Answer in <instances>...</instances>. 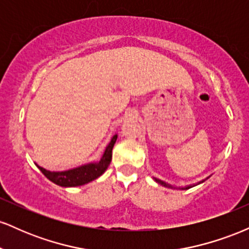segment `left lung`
<instances>
[{"label": "left lung", "mask_w": 249, "mask_h": 249, "mask_svg": "<svg viewBox=\"0 0 249 249\" xmlns=\"http://www.w3.org/2000/svg\"><path fill=\"white\" fill-rule=\"evenodd\" d=\"M210 177H211V176H210ZM210 177H207V178L202 179L201 181H198V182H196V184L187 185V186H185V187H174V186H172V185H171V184H168V182H165V181H162V180L158 179V178H154V177H153V179H154V181H156V182H158V184H160L161 186H164V187H168V188H178V190H188V188H192V187H194V186H196V185H199V184H202V182H204L205 180H207L208 178H210Z\"/></svg>", "instance_id": "8db88e82"}]
</instances>
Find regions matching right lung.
Returning a JSON list of instances; mask_svg holds the SVG:
<instances>
[{"mask_svg":"<svg viewBox=\"0 0 249 249\" xmlns=\"http://www.w3.org/2000/svg\"><path fill=\"white\" fill-rule=\"evenodd\" d=\"M118 134H113L112 138L110 139L108 144L105 147L101 159L98 161L88 162V164L81 165V166L70 168L67 171H49L45 170L36 164V166L39 168V171L47 177L50 181L53 184L58 185L62 187H76L82 186V185L88 184L102 176L107 171L112 158V148L115 146Z\"/></svg>","mask_w":249,"mask_h":249,"instance_id":"obj_1","label":"right lung"}]
</instances>
